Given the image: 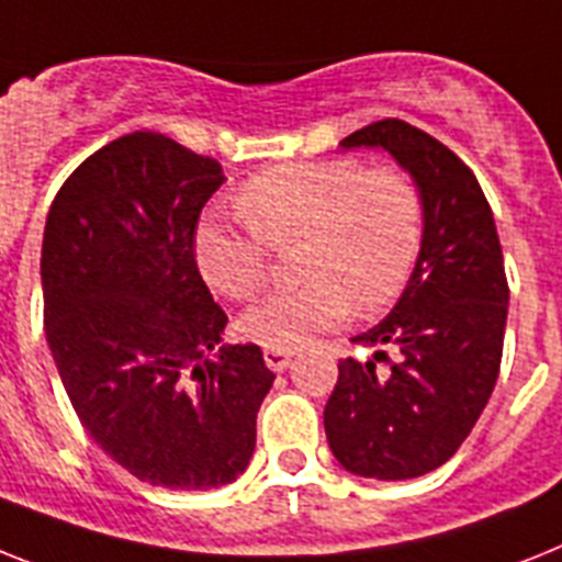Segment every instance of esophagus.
<instances>
[{"mask_svg":"<svg viewBox=\"0 0 562 562\" xmlns=\"http://www.w3.org/2000/svg\"><path fill=\"white\" fill-rule=\"evenodd\" d=\"M263 361H267V368L276 370V373H284L292 364V353L290 350H263Z\"/></svg>","mask_w":562,"mask_h":562,"instance_id":"34e87169","label":"esophagus"}]
</instances>
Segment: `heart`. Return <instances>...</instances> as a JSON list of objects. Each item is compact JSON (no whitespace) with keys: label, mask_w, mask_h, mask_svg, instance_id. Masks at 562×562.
Returning <instances> with one entry per match:
<instances>
[{"label":"heart","mask_w":562,"mask_h":562,"mask_svg":"<svg viewBox=\"0 0 562 562\" xmlns=\"http://www.w3.org/2000/svg\"><path fill=\"white\" fill-rule=\"evenodd\" d=\"M247 229L209 221L198 232V267L217 292L252 301L270 278V249L304 244L299 290L278 292L240 318V333L267 350H299L347 315H373L405 290L419 258L425 203L398 166L356 157L286 164L240 189Z\"/></svg>","instance_id":"1"}]
</instances>
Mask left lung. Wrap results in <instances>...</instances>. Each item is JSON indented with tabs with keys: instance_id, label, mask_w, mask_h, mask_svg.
<instances>
[{
	"instance_id": "1",
	"label": "left lung",
	"mask_w": 562,
	"mask_h": 562,
	"mask_svg": "<svg viewBox=\"0 0 562 562\" xmlns=\"http://www.w3.org/2000/svg\"><path fill=\"white\" fill-rule=\"evenodd\" d=\"M384 148L422 192L425 226L414 276L373 330L353 341L393 345L396 361L341 359L324 407L333 457L368 480H414L457 453L488 405L503 361L508 281L491 206L451 148L405 120L370 123L338 143ZM375 360H387L384 374Z\"/></svg>"
}]
</instances>
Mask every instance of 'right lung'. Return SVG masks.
<instances>
[{
  "mask_svg": "<svg viewBox=\"0 0 562 562\" xmlns=\"http://www.w3.org/2000/svg\"><path fill=\"white\" fill-rule=\"evenodd\" d=\"M224 180L215 157L125 134L71 171L42 235L45 336L82 428L171 491L247 471L276 382L258 345L221 347L226 313L194 261L198 217Z\"/></svg>",
  "mask_w": 562,
  "mask_h": 562,
  "instance_id": "1",
  "label": "right lung"
}]
</instances>
